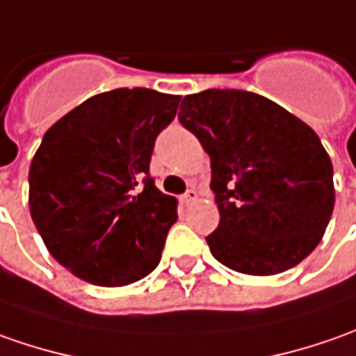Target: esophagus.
<instances>
[{
    "label": "esophagus",
    "mask_w": 356,
    "mask_h": 356,
    "mask_svg": "<svg viewBox=\"0 0 356 356\" xmlns=\"http://www.w3.org/2000/svg\"><path fill=\"white\" fill-rule=\"evenodd\" d=\"M197 199H199V193L195 189H189L185 195H181V202L183 204H191V202H195Z\"/></svg>",
    "instance_id": "obj_1"
}]
</instances>
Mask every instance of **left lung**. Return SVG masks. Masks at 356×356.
Instances as JSON below:
<instances>
[{
    "label": "left lung",
    "mask_w": 356,
    "mask_h": 356,
    "mask_svg": "<svg viewBox=\"0 0 356 356\" xmlns=\"http://www.w3.org/2000/svg\"><path fill=\"white\" fill-rule=\"evenodd\" d=\"M179 122L211 157L220 222L207 242L216 260L240 274L274 276L307 258L335 207L333 165L317 134L246 90L189 94Z\"/></svg>",
    "instance_id": "1"
}]
</instances>
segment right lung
<instances>
[{"mask_svg":"<svg viewBox=\"0 0 356 356\" xmlns=\"http://www.w3.org/2000/svg\"><path fill=\"white\" fill-rule=\"evenodd\" d=\"M181 96L96 94L47 129L29 169V211L47 250L74 276L120 288L152 274L177 199L149 177L157 134Z\"/></svg>","mask_w":356,"mask_h":356,"instance_id":"obj_1","label":"right lung"}]
</instances>
